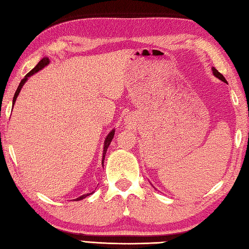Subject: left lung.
<instances>
[{"label": "left lung", "mask_w": 249, "mask_h": 249, "mask_svg": "<svg viewBox=\"0 0 249 249\" xmlns=\"http://www.w3.org/2000/svg\"><path fill=\"white\" fill-rule=\"evenodd\" d=\"M212 71H213V73H214V76L215 77H217L218 79H220V80L221 81H224V82H226L227 83V80H226V79H225V77L223 76V75H221V73L217 71V70H216V68H212Z\"/></svg>", "instance_id": "8db88e82"}]
</instances>
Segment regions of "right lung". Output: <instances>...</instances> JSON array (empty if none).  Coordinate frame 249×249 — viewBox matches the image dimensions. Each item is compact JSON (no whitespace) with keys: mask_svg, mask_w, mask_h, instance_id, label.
<instances>
[{"mask_svg":"<svg viewBox=\"0 0 249 249\" xmlns=\"http://www.w3.org/2000/svg\"><path fill=\"white\" fill-rule=\"evenodd\" d=\"M47 64H49V59L48 57H44L43 60H40L39 61V63L38 64H37L33 70H32L30 72H28L25 75V77L22 79V80H21V82H20V84H19V87H18V89H17V91H16V93H15V95H14V99H13V105L15 104V102H16V99H17V96L19 95V93H20V91H21V88L23 87V84L25 83V81L28 80V78L30 77V76H32L33 75V73H35V72H37L38 71H40L41 68H44ZM113 136H114V129L113 130H111L110 133H109V135L107 136V138H106V140H105V146H104V154H103V162H104V160H105V156H106V152H107V149H108V146H109V144L111 143V140H112V138H113ZM93 193H89V194H86V195H82L81 197H79V198H77L76 199V201H79V200H81V199H83V198H86V197H88V196H89V195H92Z\"/></svg>","mask_w":249,"mask_h":249,"instance_id":"1","label":"right lung"}]
</instances>
